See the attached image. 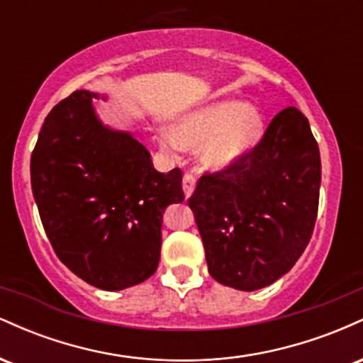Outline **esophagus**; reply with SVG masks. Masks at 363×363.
Instances as JSON below:
<instances>
[{
  "label": "esophagus",
  "mask_w": 363,
  "mask_h": 363,
  "mask_svg": "<svg viewBox=\"0 0 363 363\" xmlns=\"http://www.w3.org/2000/svg\"><path fill=\"white\" fill-rule=\"evenodd\" d=\"M194 187H196V177L193 174H184V177H182V189H184L186 198H189V196L193 194Z\"/></svg>",
  "instance_id": "1"
}]
</instances>
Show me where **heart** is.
Segmentation results:
<instances>
[{"mask_svg": "<svg viewBox=\"0 0 363 363\" xmlns=\"http://www.w3.org/2000/svg\"><path fill=\"white\" fill-rule=\"evenodd\" d=\"M266 118L259 107L225 101L199 107L177 119L174 129L160 131V147L170 153L199 148V160L211 170L230 167L259 143Z\"/></svg>", "mask_w": 363, "mask_h": 363, "instance_id": "heart-1", "label": "heart"}]
</instances>
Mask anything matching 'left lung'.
Wrapping results in <instances>:
<instances>
[{"instance_id": "left-lung-1", "label": "left lung", "mask_w": 363, "mask_h": 363, "mask_svg": "<svg viewBox=\"0 0 363 363\" xmlns=\"http://www.w3.org/2000/svg\"><path fill=\"white\" fill-rule=\"evenodd\" d=\"M319 187L318 141L306 116L286 107L251 152L205 174L189 198L211 277L252 291L289 273L314 230Z\"/></svg>"}]
</instances>
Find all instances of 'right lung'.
Segmentation results:
<instances>
[{
    "label": "right lung",
    "mask_w": 363,
    "mask_h": 363,
    "mask_svg": "<svg viewBox=\"0 0 363 363\" xmlns=\"http://www.w3.org/2000/svg\"><path fill=\"white\" fill-rule=\"evenodd\" d=\"M94 99L77 90L48 114L30 158L32 193L62 264L116 291L157 272L162 215L184 191L181 169H153L131 133L104 126Z\"/></svg>",
    "instance_id": "1"
}]
</instances>
